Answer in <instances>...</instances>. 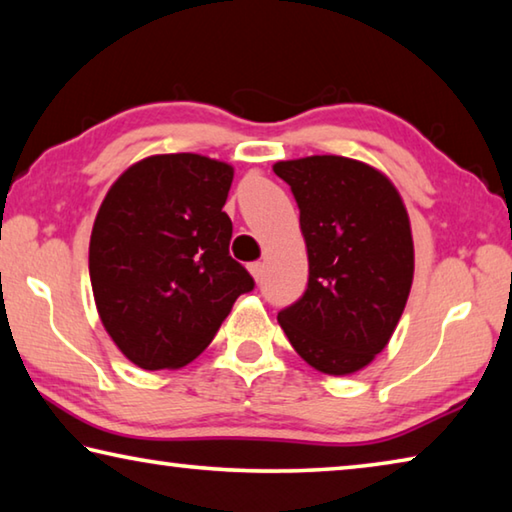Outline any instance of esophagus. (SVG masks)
Returning <instances> with one entry per match:
<instances>
[{"instance_id":"esophagus-1","label":"esophagus","mask_w":512,"mask_h":512,"mask_svg":"<svg viewBox=\"0 0 512 512\" xmlns=\"http://www.w3.org/2000/svg\"><path fill=\"white\" fill-rule=\"evenodd\" d=\"M248 271H250V275H253L255 280L259 282V280H262V275H264V264H262V262H253V264H248Z\"/></svg>"}]
</instances>
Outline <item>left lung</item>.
Returning <instances> with one entry per match:
<instances>
[{
  "instance_id": "left-lung-1",
  "label": "left lung",
  "mask_w": 512,
  "mask_h": 512,
  "mask_svg": "<svg viewBox=\"0 0 512 512\" xmlns=\"http://www.w3.org/2000/svg\"><path fill=\"white\" fill-rule=\"evenodd\" d=\"M309 255L307 289L277 320L327 375H352L386 348L413 282L409 214L391 180L341 155L277 162Z\"/></svg>"
}]
</instances>
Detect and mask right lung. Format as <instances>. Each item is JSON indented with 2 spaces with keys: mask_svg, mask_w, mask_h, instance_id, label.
I'll return each mask as SVG.
<instances>
[{
  "mask_svg": "<svg viewBox=\"0 0 512 512\" xmlns=\"http://www.w3.org/2000/svg\"><path fill=\"white\" fill-rule=\"evenodd\" d=\"M230 164L196 153L153 155L119 176L90 239L101 323L144 370L196 359L255 280L230 257L223 212Z\"/></svg>",
  "mask_w": 512,
  "mask_h": 512,
  "instance_id": "add662e5",
  "label": "right lung"
}]
</instances>
